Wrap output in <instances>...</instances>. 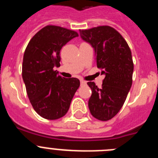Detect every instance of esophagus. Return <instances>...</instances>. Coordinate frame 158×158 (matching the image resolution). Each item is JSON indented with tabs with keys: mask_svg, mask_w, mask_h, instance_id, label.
<instances>
[{
	"mask_svg": "<svg viewBox=\"0 0 158 158\" xmlns=\"http://www.w3.org/2000/svg\"><path fill=\"white\" fill-rule=\"evenodd\" d=\"M85 84H86V81H81V85H85Z\"/></svg>",
	"mask_w": 158,
	"mask_h": 158,
	"instance_id": "esophagus-1",
	"label": "esophagus"
}]
</instances>
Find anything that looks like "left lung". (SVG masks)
Masks as SVG:
<instances>
[{
	"instance_id": "left-lung-1",
	"label": "left lung",
	"mask_w": 158,
	"mask_h": 158,
	"mask_svg": "<svg viewBox=\"0 0 158 158\" xmlns=\"http://www.w3.org/2000/svg\"><path fill=\"white\" fill-rule=\"evenodd\" d=\"M80 35L94 48L96 65L105 75L101 88L94 82L87 83L92 89L89 111L99 120L107 121L122 108L132 85L131 49L123 37L109 26L80 30Z\"/></svg>"
}]
</instances>
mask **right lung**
<instances>
[{"mask_svg":"<svg viewBox=\"0 0 158 158\" xmlns=\"http://www.w3.org/2000/svg\"><path fill=\"white\" fill-rule=\"evenodd\" d=\"M77 32L47 25L35 35L24 51L22 77L35 111L47 119H58L68 111L71 100L80 86L77 78L58 75L60 51Z\"/></svg>","mask_w":158,"mask_h":158,"instance_id":"obj_1","label":"right lung"}]
</instances>
